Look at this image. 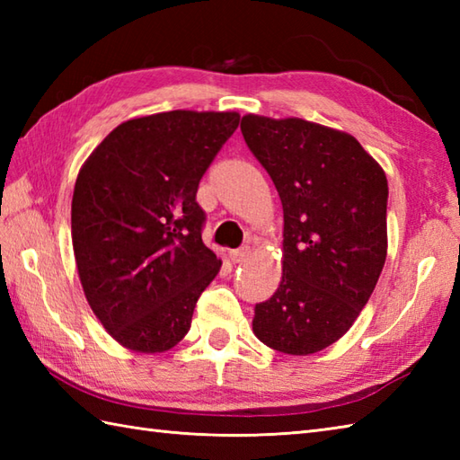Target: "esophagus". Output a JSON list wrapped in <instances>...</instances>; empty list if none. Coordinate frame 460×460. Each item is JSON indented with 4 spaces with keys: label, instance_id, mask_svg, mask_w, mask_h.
<instances>
[{
    "label": "esophagus",
    "instance_id": "obj_1",
    "mask_svg": "<svg viewBox=\"0 0 460 460\" xmlns=\"http://www.w3.org/2000/svg\"><path fill=\"white\" fill-rule=\"evenodd\" d=\"M249 255H251V249L245 245V247H241V249H237V251H231V261L233 262H243L245 259H249Z\"/></svg>",
    "mask_w": 460,
    "mask_h": 460
}]
</instances>
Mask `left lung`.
<instances>
[{"label": "left lung", "instance_id": "8db88e82", "mask_svg": "<svg viewBox=\"0 0 460 460\" xmlns=\"http://www.w3.org/2000/svg\"><path fill=\"white\" fill-rule=\"evenodd\" d=\"M241 132L282 203V279L255 306L262 344L310 356L354 324L387 257V178L354 136L247 114Z\"/></svg>", "mask_w": 460, "mask_h": 460}]
</instances>
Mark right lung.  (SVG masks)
<instances>
[{"instance_id": "right-lung-1", "label": "right lung", "mask_w": 460, "mask_h": 460, "mask_svg": "<svg viewBox=\"0 0 460 460\" xmlns=\"http://www.w3.org/2000/svg\"><path fill=\"white\" fill-rule=\"evenodd\" d=\"M239 112L172 111L130 119L76 175L71 235L96 318L120 346L162 354L188 334L195 302L219 272L203 245L199 180Z\"/></svg>"}]
</instances>
